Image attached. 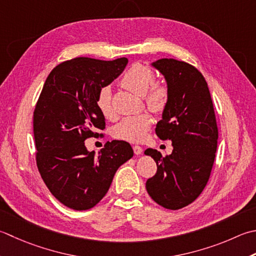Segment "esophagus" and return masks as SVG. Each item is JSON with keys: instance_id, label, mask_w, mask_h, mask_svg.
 <instances>
[{"instance_id": "1", "label": "esophagus", "mask_w": 256, "mask_h": 256, "mask_svg": "<svg viewBox=\"0 0 256 256\" xmlns=\"http://www.w3.org/2000/svg\"><path fill=\"white\" fill-rule=\"evenodd\" d=\"M133 151H134V153L136 154V155H140V154H142L143 148H142L141 146H138V145H134V146H133Z\"/></svg>"}]
</instances>
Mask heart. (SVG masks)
Here are the masks:
<instances>
[{
	"mask_svg": "<svg viewBox=\"0 0 256 256\" xmlns=\"http://www.w3.org/2000/svg\"><path fill=\"white\" fill-rule=\"evenodd\" d=\"M153 80L154 73L148 65L135 62L124 72L120 78V84L135 94L145 95V102L148 108L155 113H162L168 102V86L166 83ZM96 106L105 118H114L112 91L108 85L100 88ZM151 124L152 118L146 113L124 118L114 126L113 135L123 141L141 142L146 136Z\"/></svg>",
	"mask_w": 256,
	"mask_h": 256,
	"instance_id": "1",
	"label": "heart"
}]
</instances>
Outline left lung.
<instances>
[{
    "label": "left lung",
    "mask_w": 256,
    "mask_h": 256,
    "mask_svg": "<svg viewBox=\"0 0 256 256\" xmlns=\"http://www.w3.org/2000/svg\"><path fill=\"white\" fill-rule=\"evenodd\" d=\"M168 86V102L155 128L171 140L173 151L163 158L156 150L144 152L156 162L158 171L146 181L153 201L168 210L191 204L206 185L218 148V125L208 83L193 65L174 58L152 63Z\"/></svg>",
    "instance_id": "obj_1"
}]
</instances>
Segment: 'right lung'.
<instances>
[{"instance_id":"1","label":"right lung","mask_w":256,"mask_h":256,"mask_svg":"<svg viewBox=\"0 0 256 256\" xmlns=\"http://www.w3.org/2000/svg\"><path fill=\"white\" fill-rule=\"evenodd\" d=\"M126 58L101 61L76 58L55 66L45 81L33 114L36 165L54 198L75 211L95 206L108 193L114 174L133 156L125 141L108 142L88 152L84 141L105 128L96 96L121 74Z\"/></svg>"}]
</instances>
